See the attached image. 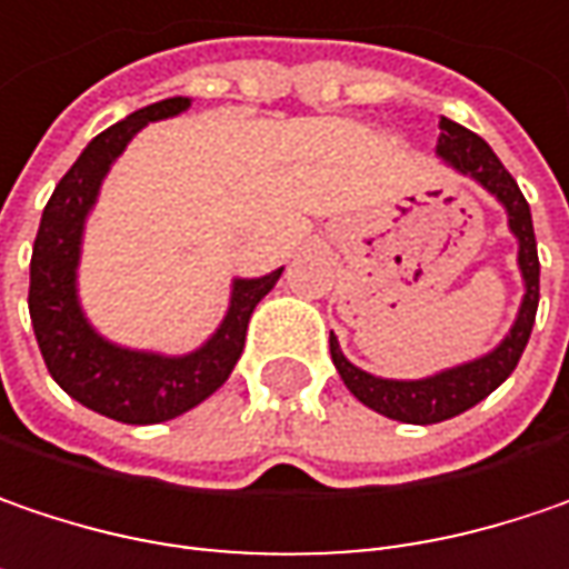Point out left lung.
Masks as SVG:
<instances>
[{"mask_svg": "<svg viewBox=\"0 0 569 569\" xmlns=\"http://www.w3.org/2000/svg\"><path fill=\"white\" fill-rule=\"evenodd\" d=\"M441 134L435 153L451 167L453 173L470 177L477 186H483L486 192L506 209L509 218V231L518 241V273L525 283V296L518 306V316L509 328V335L483 357H473L467 363H457L448 370H438L431 377L421 380H386L373 377L360 367H353L345 357L338 338H328L331 360L341 373L345 386L353 396L386 418L406 421V425H435L445 418L460 416L467 409H473L477 402H483L486 396L509 380V373L516 370L518 357L525 351L531 328H535V312H538V280H541V263H538V244H535V224H531V209L521 196V189L512 180V173L502 167V160L492 153L480 134H473L470 128L457 124L451 118L438 121Z\"/></svg>", "mask_w": 569, "mask_h": 569, "instance_id": "left-lung-1", "label": "left lung"}]
</instances>
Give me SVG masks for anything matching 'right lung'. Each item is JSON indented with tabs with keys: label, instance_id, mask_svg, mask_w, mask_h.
Wrapping results in <instances>:
<instances>
[{
	"label": "right lung",
	"instance_id": "add662e5",
	"mask_svg": "<svg viewBox=\"0 0 569 569\" xmlns=\"http://www.w3.org/2000/svg\"><path fill=\"white\" fill-rule=\"evenodd\" d=\"M189 106L192 99L186 96L160 99L96 134L53 189L31 251L28 312L51 377L80 406L124 425L170 421L206 402L231 377L244 351V335L257 302L283 273L280 267L253 280L234 277L221 325L206 345L189 353L124 348L99 335L86 318L77 273L83 257L86 218L96 209L102 180L141 128L180 116Z\"/></svg>",
	"mask_w": 569,
	"mask_h": 569
}]
</instances>
